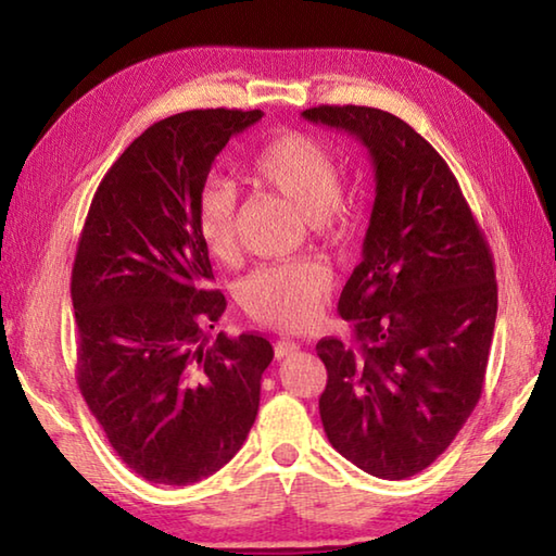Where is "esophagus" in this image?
Masks as SVG:
<instances>
[{
    "label": "esophagus",
    "instance_id": "esophagus-1",
    "mask_svg": "<svg viewBox=\"0 0 556 556\" xmlns=\"http://www.w3.org/2000/svg\"><path fill=\"white\" fill-rule=\"evenodd\" d=\"M299 351V345L294 341H277L275 343V357L281 361V357H289Z\"/></svg>",
    "mask_w": 556,
    "mask_h": 556
}]
</instances>
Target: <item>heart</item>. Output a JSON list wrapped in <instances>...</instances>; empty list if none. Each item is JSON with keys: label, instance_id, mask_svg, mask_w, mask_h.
<instances>
[{"label": "heart", "instance_id": "b5f03b06", "mask_svg": "<svg viewBox=\"0 0 556 556\" xmlns=\"http://www.w3.org/2000/svg\"><path fill=\"white\" fill-rule=\"evenodd\" d=\"M244 178L260 191L304 213L308 230L324 240H341L351 228V205L341 188V168L328 147L301 131L269 137L250 162ZM195 230L203 248L220 265L238 257V195L225 181L203 186L195 203ZM331 269L301 257L260 267L240 285V304L252 321L277 328H304L331 289Z\"/></svg>", "mask_w": 556, "mask_h": 556}]
</instances>
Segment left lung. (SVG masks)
I'll list each match as a JSON object with an SVG mask.
<instances>
[{"mask_svg": "<svg viewBox=\"0 0 556 556\" xmlns=\"http://www.w3.org/2000/svg\"><path fill=\"white\" fill-rule=\"evenodd\" d=\"M304 117L361 139L375 166L363 262L338 301L351 338L316 343L328 372L318 412L338 454L402 481L444 454L481 400L493 255L448 164L407 122L361 105Z\"/></svg>", "mask_w": 556, "mask_h": 556, "instance_id": "8db88e82", "label": "left lung"}]
</instances>
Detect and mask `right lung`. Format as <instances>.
Returning a JSON list of instances; mask_svg holds the SVG:
<instances>
[{"mask_svg":"<svg viewBox=\"0 0 556 556\" xmlns=\"http://www.w3.org/2000/svg\"><path fill=\"white\" fill-rule=\"evenodd\" d=\"M260 110H188L154 122L92 195L73 262L75 380L110 446L137 476L191 485L238 454L255 425L271 345L208 341L225 312L211 289L195 203L228 139Z\"/></svg>","mask_w":556,"mask_h":556,"instance_id":"add662e5","label":"right lung"}]
</instances>
